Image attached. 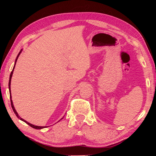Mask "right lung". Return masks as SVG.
Instances as JSON below:
<instances>
[{"label":"right lung","instance_id":"add662e5","mask_svg":"<svg viewBox=\"0 0 156 156\" xmlns=\"http://www.w3.org/2000/svg\"><path fill=\"white\" fill-rule=\"evenodd\" d=\"M21 50L19 51V54H18V55H17V57H16V60H15V66H14V67H13V69H12V72H11V75H10V78H9V92H10V93H11V78H12V73H13V71H14V68H15V64H16V61H17V59H18V58H19V55H20V54H21ZM10 98H11V107H12V110H13V111H14V112H15V114L16 115V117H17L19 119H21V121H24L25 122H26V123L27 124H28L29 126H31V127H33V128H34V129H43V128H44V127H40V126H36V125H32V124H31V123H29V122H28L27 121H26L25 120H24V119H22V118H21L19 116V115H18V113L17 112H16V110H15V107H14V106H13V103H12V100H11V95H10Z\"/></svg>","mask_w":156,"mask_h":156}]
</instances>
